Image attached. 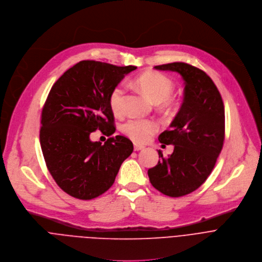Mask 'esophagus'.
<instances>
[{"mask_svg":"<svg viewBox=\"0 0 262 262\" xmlns=\"http://www.w3.org/2000/svg\"><path fill=\"white\" fill-rule=\"evenodd\" d=\"M143 148H144V146L134 143V150H141V149H143Z\"/></svg>","mask_w":262,"mask_h":262,"instance_id":"obj_1","label":"esophagus"}]
</instances>
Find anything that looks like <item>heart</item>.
Segmentation results:
<instances>
[{"label": "heart", "instance_id": "heart-1", "mask_svg": "<svg viewBox=\"0 0 262 262\" xmlns=\"http://www.w3.org/2000/svg\"><path fill=\"white\" fill-rule=\"evenodd\" d=\"M136 84L154 102L161 103L165 108L170 107L171 101L169 98L176 86L169 77L158 72H145L136 78ZM125 93V85L119 83L110 94V106L116 115L123 112ZM122 130L134 142L144 143L158 131V125L152 120L131 119L123 125Z\"/></svg>", "mask_w": 262, "mask_h": 262}]
</instances>
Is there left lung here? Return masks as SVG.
Here are the masks:
<instances>
[{"label": "left lung", "mask_w": 262, "mask_h": 262, "mask_svg": "<svg viewBox=\"0 0 262 262\" xmlns=\"http://www.w3.org/2000/svg\"><path fill=\"white\" fill-rule=\"evenodd\" d=\"M178 72L185 81L184 101L170 129L159 141L173 152L147 170L149 182L164 195L181 197L198 189L215 167L225 137V112L220 92L204 71L182 62L155 66Z\"/></svg>", "instance_id": "1"}]
</instances>
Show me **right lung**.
Wrapping results in <instances>:
<instances>
[{"label":"right lung","instance_id":"obj_1","mask_svg":"<svg viewBox=\"0 0 262 262\" xmlns=\"http://www.w3.org/2000/svg\"><path fill=\"white\" fill-rule=\"evenodd\" d=\"M136 68L81 61L52 85L41 114L40 144L51 177L70 196L90 200L106 192L132 154L133 143L125 136L101 144L90 135L115 133L110 94Z\"/></svg>","mask_w":262,"mask_h":262}]
</instances>
